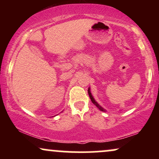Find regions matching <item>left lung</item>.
<instances>
[{"mask_svg":"<svg viewBox=\"0 0 159 159\" xmlns=\"http://www.w3.org/2000/svg\"><path fill=\"white\" fill-rule=\"evenodd\" d=\"M88 94H89V96H90V98L91 101H92V102H93V104H94V105H96V107H98V109H99V110H100V111H105V109H104V108H102V107L101 106H100V105H98V104L97 102H96V100H95V99H94V98H93V97L92 94H91V93H90V88H89V89H88Z\"/></svg>","mask_w":159,"mask_h":159,"instance_id":"obj_1","label":"left lung"}]
</instances>
